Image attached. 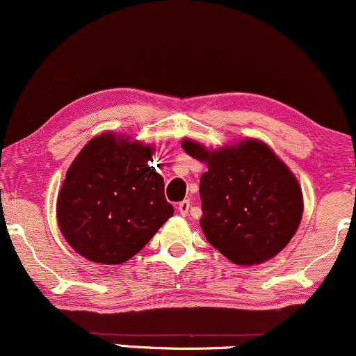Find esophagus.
Wrapping results in <instances>:
<instances>
[{"label":"esophagus","instance_id":"esophagus-1","mask_svg":"<svg viewBox=\"0 0 356 356\" xmlns=\"http://www.w3.org/2000/svg\"><path fill=\"white\" fill-rule=\"evenodd\" d=\"M189 209H191V202L189 201H182V202L177 204V211L181 212L182 216L189 214Z\"/></svg>","mask_w":356,"mask_h":356}]
</instances>
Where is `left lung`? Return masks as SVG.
<instances>
[{
  "mask_svg": "<svg viewBox=\"0 0 356 356\" xmlns=\"http://www.w3.org/2000/svg\"><path fill=\"white\" fill-rule=\"evenodd\" d=\"M182 149L207 165L201 175V227L222 256L239 266L273 259L291 241L303 218L301 186L268 144L243 138L206 149L184 138Z\"/></svg>",
  "mask_w": 356,
  "mask_h": 356,
  "instance_id": "1",
  "label": "left lung"
}]
</instances>
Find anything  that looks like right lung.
I'll list each match as a JSON object with an SVG mask.
<instances>
[{
  "label": "right lung",
  "mask_w": 356,
  "mask_h": 356,
  "mask_svg": "<svg viewBox=\"0 0 356 356\" xmlns=\"http://www.w3.org/2000/svg\"><path fill=\"white\" fill-rule=\"evenodd\" d=\"M154 150L122 134L104 132L68 167L56 219L80 256L100 264L125 263L172 218L164 179L149 164Z\"/></svg>",
  "instance_id": "obj_1"
}]
</instances>
